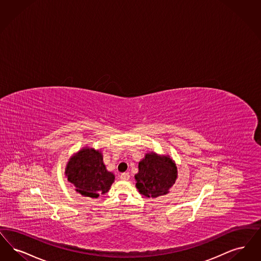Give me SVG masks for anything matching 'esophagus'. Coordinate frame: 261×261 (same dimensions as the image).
<instances>
[{"label":"esophagus","instance_id":"esophagus-1","mask_svg":"<svg viewBox=\"0 0 261 261\" xmlns=\"http://www.w3.org/2000/svg\"><path fill=\"white\" fill-rule=\"evenodd\" d=\"M120 178H121L122 180H124V181L128 180V179H129V173H128V172H124V173H122V174L120 175Z\"/></svg>","mask_w":261,"mask_h":261}]
</instances>
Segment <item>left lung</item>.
Returning <instances> with one entry per match:
<instances>
[{
	"label": "left lung",
	"instance_id": "left-lung-1",
	"mask_svg": "<svg viewBox=\"0 0 261 261\" xmlns=\"http://www.w3.org/2000/svg\"><path fill=\"white\" fill-rule=\"evenodd\" d=\"M135 178L138 192L147 198H157L170 192L177 178V167L170 155L151 151L139 161Z\"/></svg>",
	"mask_w": 261,
	"mask_h": 261
}]
</instances>
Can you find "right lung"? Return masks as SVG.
<instances>
[{
    "label": "right lung",
    "instance_id": "add662e5",
    "mask_svg": "<svg viewBox=\"0 0 261 261\" xmlns=\"http://www.w3.org/2000/svg\"><path fill=\"white\" fill-rule=\"evenodd\" d=\"M64 173L76 192L93 199L108 192L115 180L113 172L108 171L103 163L101 150L89 146L70 157Z\"/></svg>",
    "mask_w": 261,
    "mask_h": 261
}]
</instances>
